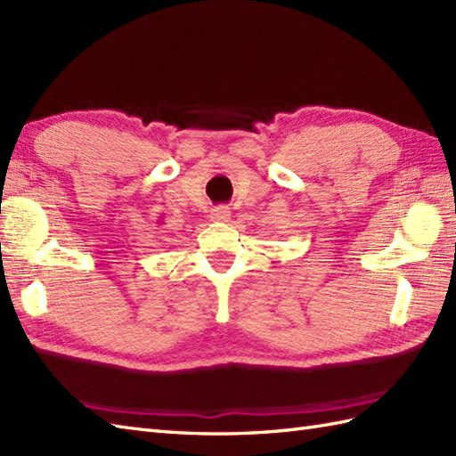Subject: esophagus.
Wrapping results in <instances>:
<instances>
[{
	"mask_svg": "<svg viewBox=\"0 0 456 456\" xmlns=\"http://www.w3.org/2000/svg\"><path fill=\"white\" fill-rule=\"evenodd\" d=\"M229 217H231L229 208L219 206L216 209H211V219H214V221H229Z\"/></svg>",
	"mask_w": 456,
	"mask_h": 456,
	"instance_id": "esophagus-1",
	"label": "esophagus"
}]
</instances>
